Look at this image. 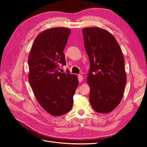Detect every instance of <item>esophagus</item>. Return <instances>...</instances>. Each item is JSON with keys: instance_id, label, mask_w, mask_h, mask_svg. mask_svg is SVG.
Masks as SVG:
<instances>
[{"instance_id": "esophagus-1", "label": "esophagus", "mask_w": 147, "mask_h": 147, "mask_svg": "<svg viewBox=\"0 0 147 147\" xmlns=\"http://www.w3.org/2000/svg\"><path fill=\"white\" fill-rule=\"evenodd\" d=\"M78 80L80 82L83 80V76L82 75H78Z\"/></svg>"}]
</instances>
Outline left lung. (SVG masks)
I'll return each mask as SVG.
<instances>
[{
	"label": "left lung",
	"instance_id": "8db88e82",
	"mask_svg": "<svg viewBox=\"0 0 147 147\" xmlns=\"http://www.w3.org/2000/svg\"><path fill=\"white\" fill-rule=\"evenodd\" d=\"M82 33L90 61L87 78L90 103L96 112L110 113L120 104L126 83L121 48L107 30L84 28Z\"/></svg>",
	"mask_w": 147,
	"mask_h": 147
}]
</instances>
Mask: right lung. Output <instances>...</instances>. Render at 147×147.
I'll list each match as a JSON object with an SVG mask.
<instances>
[{"label":"right lung","instance_id":"obj_1","mask_svg":"<svg viewBox=\"0 0 147 147\" xmlns=\"http://www.w3.org/2000/svg\"><path fill=\"white\" fill-rule=\"evenodd\" d=\"M70 33L63 27L44 31L36 38L28 57L30 86L38 103L53 116L71 110L79 85L76 75L59 71L66 65L63 51Z\"/></svg>","mask_w":147,"mask_h":147}]
</instances>
